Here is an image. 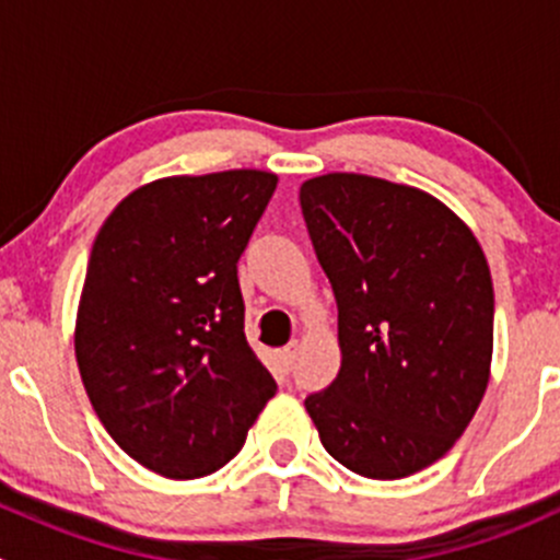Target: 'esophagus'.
Here are the masks:
<instances>
[{
	"instance_id": "obj_1",
	"label": "esophagus",
	"mask_w": 560,
	"mask_h": 560,
	"mask_svg": "<svg viewBox=\"0 0 560 560\" xmlns=\"http://www.w3.org/2000/svg\"><path fill=\"white\" fill-rule=\"evenodd\" d=\"M298 349H301V343L290 341L279 352V360H281V365H284V371H292V365H295V360H298Z\"/></svg>"
}]
</instances>
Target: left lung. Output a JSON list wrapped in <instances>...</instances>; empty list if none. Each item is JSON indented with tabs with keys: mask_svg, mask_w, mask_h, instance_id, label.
<instances>
[{
	"mask_svg": "<svg viewBox=\"0 0 560 560\" xmlns=\"http://www.w3.org/2000/svg\"><path fill=\"white\" fill-rule=\"evenodd\" d=\"M301 208L338 303L341 371L306 398L322 447L360 477L422 471L460 439L488 387V259L415 186L327 173L301 186Z\"/></svg>",
	"mask_w": 560,
	"mask_h": 560,
	"instance_id": "obj_1",
	"label": "left lung"
}]
</instances>
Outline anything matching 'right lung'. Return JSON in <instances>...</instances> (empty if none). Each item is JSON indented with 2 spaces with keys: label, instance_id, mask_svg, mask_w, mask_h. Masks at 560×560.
<instances>
[{
  "label": "right lung",
  "instance_id": "add662e5",
  "mask_svg": "<svg viewBox=\"0 0 560 560\" xmlns=\"http://www.w3.org/2000/svg\"><path fill=\"white\" fill-rule=\"evenodd\" d=\"M276 180H154L113 208L92 246L75 325L83 387L113 442L162 477L219 471L276 395L246 341L238 284Z\"/></svg>",
  "mask_w": 560,
  "mask_h": 560
}]
</instances>
